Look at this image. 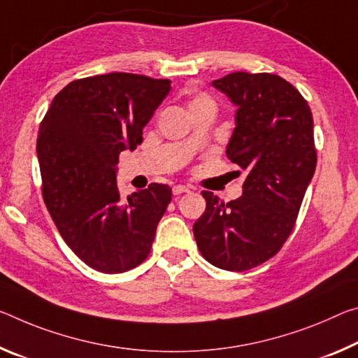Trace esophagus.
<instances>
[{
  "label": "esophagus",
  "instance_id": "1",
  "mask_svg": "<svg viewBox=\"0 0 358 358\" xmlns=\"http://www.w3.org/2000/svg\"><path fill=\"white\" fill-rule=\"evenodd\" d=\"M189 189L186 188V186H183V185H177V186H173L172 188V192H173V196H180V194H183V192H188Z\"/></svg>",
  "mask_w": 358,
  "mask_h": 358
}]
</instances>
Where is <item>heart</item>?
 Returning a JSON list of instances; mask_svg holds the SVG:
<instances>
[{
  "label": "heart",
  "mask_w": 358,
  "mask_h": 358,
  "mask_svg": "<svg viewBox=\"0 0 358 358\" xmlns=\"http://www.w3.org/2000/svg\"><path fill=\"white\" fill-rule=\"evenodd\" d=\"M188 106H189V111H192V110H196V108H201V106H215V103L207 94H196L194 97L189 100Z\"/></svg>",
  "instance_id": "obj_1"
}]
</instances>
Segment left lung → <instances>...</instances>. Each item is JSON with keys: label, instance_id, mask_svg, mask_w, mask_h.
<instances>
[{"label": "left lung", "instance_id": "8db88e82", "mask_svg": "<svg viewBox=\"0 0 358 358\" xmlns=\"http://www.w3.org/2000/svg\"><path fill=\"white\" fill-rule=\"evenodd\" d=\"M212 84L237 106L226 155L245 181L231 202L202 191L207 207L192 231L210 264L242 272L274 257L292 234L317 166L314 119L298 89L272 73L237 71Z\"/></svg>", "mask_w": 358, "mask_h": 358}]
</instances>
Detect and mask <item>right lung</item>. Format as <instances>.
<instances>
[{"instance_id":"1","label":"right lung","mask_w":358,"mask_h":358,"mask_svg":"<svg viewBox=\"0 0 358 358\" xmlns=\"http://www.w3.org/2000/svg\"><path fill=\"white\" fill-rule=\"evenodd\" d=\"M169 92V79L134 73L76 79L55 95L39 126L44 202L66 245L95 271L126 272L151 252L172 189L151 183L122 199L116 166L119 152L143 141Z\"/></svg>"}]
</instances>
